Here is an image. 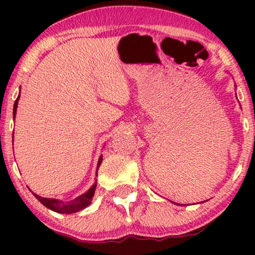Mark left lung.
<instances>
[{"label":"left lung","mask_w":255,"mask_h":255,"mask_svg":"<svg viewBox=\"0 0 255 255\" xmlns=\"http://www.w3.org/2000/svg\"><path fill=\"white\" fill-rule=\"evenodd\" d=\"M173 203H174V202H173ZM175 204H177V203H175ZM177 205H181V204H177Z\"/></svg>","instance_id":"8db88e82"}]
</instances>
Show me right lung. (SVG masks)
<instances>
[{
    "label": "right lung",
    "instance_id": "obj_1",
    "mask_svg": "<svg viewBox=\"0 0 255 255\" xmlns=\"http://www.w3.org/2000/svg\"><path fill=\"white\" fill-rule=\"evenodd\" d=\"M19 96H20V90H19V95L16 99L15 104H13V120H15V117H16L17 106H18ZM12 138H13V134H12ZM12 141H13V139H12ZM102 160H103V156L101 155L100 159H99V162H97L96 175H97V170H99V167L101 166V163H102ZM95 190H96V182L94 183L93 186L89 188L88 191H86L85 194L80 195V196L74 198V200L67 201V202L61 201V200H55V198L41 197V196H39V195H37L34 193H32V194L34 195V197H36L41 204L50 209V210L58 212V214H67V215H69V214H74V212H78L80 210H83V209L88 207V205H90V203H92L94 194H95Z\"/></svg>",
    "mask_w": 255,
    "mask_h": 255
}]
</instances>
